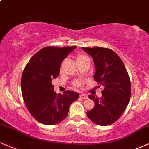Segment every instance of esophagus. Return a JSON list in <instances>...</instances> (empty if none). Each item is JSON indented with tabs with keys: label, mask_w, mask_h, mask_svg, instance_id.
I'll return each instance as SVG.
<instances>
[{
	"label": "esophagus",
	"mask_w": 149,
	"mask_h": 149,
	"mask_svg": "<svg viewBox=\"0 0 149 149\" xmlns=\"http://www.w3.org/2000/svg\"><path fill=\"white\" fill-rule=\"evenodd\" d=\"M80 97L81 98H82V99H87V96L86 94H80Z\"/></svg>",
	"instance_id": "obj_1"
}]
</instances>
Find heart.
Returning <instances> with one entry per match:
<instances>
[{
    "instance_id": "heart-1",
    "label": "heart",
    "mask_w": 149,
    "mask_h": 149,
    "mask_svg": "<svg viewBox=\"0 0 149 149\" xmlns=\"http://www.w3.org/2000/svg\"><path fill=\"white\" fill-rule=\"evenodd\" d=\"M87 57L85 56V55L81 54V53H78L75 57V59H76V63L77 64H79L80 63H81L82 62H83L85 59H87ZM64 64V62L62 63V64ZM73 85H74L75 87H77V88H80L82 87V82L80 80H75L73 82Z\"/></svg>"
}]
</instances>
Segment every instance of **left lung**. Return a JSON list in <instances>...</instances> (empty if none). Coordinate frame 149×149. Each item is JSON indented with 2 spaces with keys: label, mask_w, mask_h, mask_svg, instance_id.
Segmentation results:
<instances>
[{
  "label": "left lung",
  "mask_w": 149,
  "mask_h": 149,
  "mask_svg": "<svg viewBox=\"0 0 149 149\" xmlns=\"http://www.w3.org/2000/svg\"><path fill=\"white\" fill-rule=\"evenodd\" d=\"M82 48L94 60L95 81L104 87L101 98L89 96L94 101V107L87 112V115L99 126L112 124L122 115L130 101L131 84L128 71L119 55L110 48L98 46Z\"/></svg>",
  "instance_id": "1"
}]
</instances>
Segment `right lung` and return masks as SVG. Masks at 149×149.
I'll return each mask as SVG.
<instances>
[{
	"label": "right lung",
	"mask_w": 149,
	"mask_h": 149,
	"mask_svg": "<svg viewBox=\"0 0 149 149\" xmlns=\"http://www.w3.org/2000/svg\"><path fill=\"white\" fill-rule=\"evenodd\" d=\"M76 48L47 46L32 57L21 76V92L28 111L43 124L52 126L67 117L71 104L79 98L78 93L54 92L53 80L59 76L62 62Z\"/></svg>",
	"instance_id": "right-lung-1"
}]
</instances>
